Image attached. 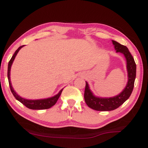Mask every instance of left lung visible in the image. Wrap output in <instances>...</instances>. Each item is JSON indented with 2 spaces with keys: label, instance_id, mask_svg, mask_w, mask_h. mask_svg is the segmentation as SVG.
Instances as JSON below:
<instances>
[{
  "label": "left lung",
  "instance_id": "left-lung-1",
  "mask_svg": "<svg viewBox=\"0 0 148 148\" xmlns=\"http://www.w3.org/2000/svg\"><path fill=\"white\" fill-rule=\"evenodd\" d=\"M116 52H121L125 56L127 61V70L128 74V82L126 87L120 94L110 98H101L94 96L88 83L86 82L84 99L86 104L90 108L98 111H110L119 108L129 97L133 92L135 77H136V64L127 46L112 40Z\"/></svg>",
  "mask_w": 148,
  "mask_h": 148
}]
</instances>
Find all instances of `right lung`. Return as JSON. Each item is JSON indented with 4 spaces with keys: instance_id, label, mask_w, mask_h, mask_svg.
Here are the masks:
<instances>
[{
    "instance_id": "1",
    "label": "right lung",
    "mask_w": 148,
    "mask_h": 148,
    "mask_svg": "<svg viewBox=\"0 0 148 148\" xmlns=\"http://www.w3.org/2000/svg\"><path fill=\"white\" fill-rule=\"evenodd\" d=\"M25 45L21 46L20 47L18 48V49L16 50L15 53L12 56L11 60H9V64H8V71H7V76H8V79H9V86L10 89H11V91L12 94L15 98L17 99L18 101H19L20 102L22 103L24 106L27 107L28 108L32 109V110H44V109H48L51 108L52 106H53L54 104H56V102H57L58 99L59 98V97L61 94L62 91L63 89H62L57 94L55 95V96L51 97V98H45V99H40V100H27V99L23 98H21V96H19L17 93L15 92L14 89L12 86L11 82V79H10V74H11V65L13 64V62L15 60V56L17 55L18 52L19 51V50L21 49L22 47Z\"/></svg>"
}]
</instances>
